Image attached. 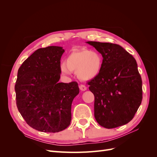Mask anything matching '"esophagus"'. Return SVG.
Listing matches in <instances>:
<instances>
[{
  "instance_id": "obj_1",
  "label": "esophagus",
  "mask_w": 157,
  "mask_h": 157,
  "mask_svg": "<svg viewBox=\"0 0 157 157\" xmlns=\"http://www.w3.org/2000/svg\"><path fill=\"white\" fill-rule=\"evenodd\" d=\"M79 88L80 90H81V91H86V90H87L86 86H84V85H83V84L79 85Z\"/></svg>"
}]
</instances>
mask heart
<instances>
[{
    "mask_svg": "<svg viewBox=\"0 0 157 157\" xmlns=\"http://www.w3.org/2000/svg\"><path fill=\"white\" fill-rule=\"evenodd\" d=\"M102 65V56L98 52L84 49L71 52L59 69L64 75H69L73 71L79 79L88 80L97 77Z\"/></svg>",
    "mask_w": 157,
    "mask_h": 157,
    "instance_id": "obj_1",
    "label": "heart"
}]
</instances>
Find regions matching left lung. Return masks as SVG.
<instances>
[{
	"label": "left lung",
	"instance_id": "8db88e82",
	"mask_svg": "<svg viewBox=\"0 0 157 157\" xmlns=\"http://www.w3.org/2000/svg\"><path fill=\"white\" fill-rule=\"evenodd\" d=\"M103 57L99 74L88 82L95 98L98 124L114 128L129 122L142 101V80L136 59L120 45L88 41Z\"/></svg>",
	"mask_w": 157,
	"mask_h": 157
}]
</instances>
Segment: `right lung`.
<instances>
[{"label":"right lung","instance_id":"1","mask_svg":"<svg viewBox=\"0 0 157 157\" xmlns=\"http://www.w3.org/2000/svg\"><path fill=\"white\" fill-rule=\"evenodd\" d=\"M64 52L56 46L38 49L17 71V107L27 124L38 131L59 132L71 123V104L79 88L77 82H58Z\"/></svg>","mask_w":157,"mask_h":157}]
</instances>
